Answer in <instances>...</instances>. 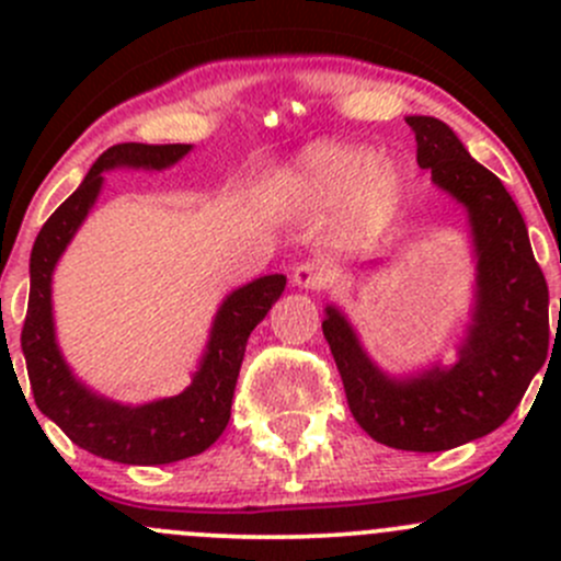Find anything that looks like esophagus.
<instances>
[{"label": "esophagus", "instance_id": "34e87169", "mask_svg": "<svg viewBox=\"0 0 561 561\" xmlns=\"http://www.w3.org/2000/svg\"><path fill=\"white\" fill-rule=\"evenodd\" d=\"M328 282H331V274L320 260H307V263L293 268V285L298 290H322V287H328Z\"/></svg>", "mask_w": 561, "mask_h": 561}]
</instances>
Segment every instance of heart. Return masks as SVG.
Wrapping results in <instances>:
<instances>
[{
	"label": "heart",
	"mask_w": 561,
	"mask_h": 561,
	"mask_svg": "<svg viewBox=\"0 0 561 561\" xmlns=\"http://www.w3.org/2000/svg\"><path fill=\"white\" fill-rule=\"evenodd\" d=\"M407 175L393 157L369 146L317 140L293 160L285 192L301 211L339 206V230L350 244H366L393 225L404 203Z\"/></svg>",
	"instance_id": "obj_1"
}]
</instances>
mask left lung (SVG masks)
Returning a JSON list of instances; mask_svg holds the SVG:
<instances>
[{
	"instance_id": "left-lung-1",
	"label": "left lung",
	"mask_w": 561,
	"mask_h": 561,
	"mask_svg": "<svg viewBox=\"0 0 561 561\" xmlns=\"http://www.w3.org/2000/svg\"><path fill=\"white\" fill-rule=\"evenodd\" d=\"M407 124L417 165L467 208L472 228L474 309L456 364L388 377L336 307H325L322 333L358 426L388 448L437 454L500 428L524 399L548 355V285L502 181L439 118L407 116Z\"/></svg>"
}]
</instances>
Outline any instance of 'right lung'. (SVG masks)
<instances>
[{"label":"right lung","instance_id":"add662e5","mask_svg":"<svg viewBox=\"0 0 561 561\" xmlns=\"http://www.w3.org/2000/svg\"><path fill=\"white\" fill-rule=\"evenodd\" d=\"M190 144H118L92 165L76 192L56 208L37 233L30 260V307L21 350L30 371L37 410L56 423L78 448L118 463H171L211 448L230 421L236 380L244 360L247 339L285 290V276L271 274L230 293L214 317L206 353L192 386L171 399L129 407L92 393L72 377L54 333L50 276L61 252L92 211L103 173L113 168H171Z\"/></svg>","mask_w":561,"mask_h":561}]
</instances>
